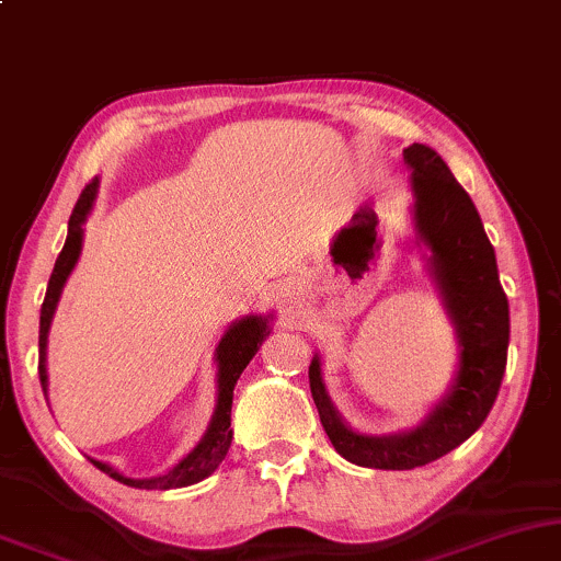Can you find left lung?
Returning <instances> with one entry per match:
<instances>
[{"mask_svg":"<svg viewBox=\"0 0 561 561\" xmlns=\"http://www.w3.org/2000/svg\"><path fill=\"white\" fill-rule=\"evenodd\" d=\"M402 159L413 171L417 243L431 249L428 272L457 328L459 369L449 392L421 425L394 436H367L343 423L325 392L320 356H312L310 392L333 449L351 465L369 469H415L465 444L495 405L511 339L495 249L465 186L428 146H408Z\"/></svg>","mask_w":561,"mask_h":561,"instance_id":"obj_1","label":"left lung"}]
</instances>
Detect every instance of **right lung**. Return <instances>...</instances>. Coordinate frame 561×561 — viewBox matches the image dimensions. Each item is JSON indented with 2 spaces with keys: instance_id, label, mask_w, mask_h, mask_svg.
<instances>
[{
  "instance_id": "1",
  "label": "right lung",
  "mask_w": 561,
  "mask_h": 561,
  "mask_svg": "<svg viewBox=\"0 0 561 561\" xmlns=\"http://www.w3.org/2000/svg\"><path fill=\"white\" fill-rule=\"evenodd\" d=\"M96 186L100 182L92 179L81 192L77 199V207H73L71 220H69V236H66L64 251L58 253L54 274L48 279L46 300H43L41 308V335H37V346H41V358H37V375H41L43 392H48V371H46V346H48V331L50 320H54L58 297H61V289L69 279V274L77 266L79 253H81V241H84V220L87 215L92 213ZM272 333L268 328V318L261 316H245L233 323L222 335L218 348H215V362H218V402H215L213 421L207 425L205 436L199 438V444L186 454V457L179 461L176 467H171L167 474L151 477V480H133V477L119 474L117 469H112L104 461L92 459V465L100 469V472L110 474L112 480L128 484V488L138 490H171V488H186V484H194L205 477H210L215 469L220 467V461L226 459L230 449V442H233V428H230V408H233V387L241 377V371L249 367V362L256 354L261 343H264L266 335Z\"/></svg>"
}]
</instances>
